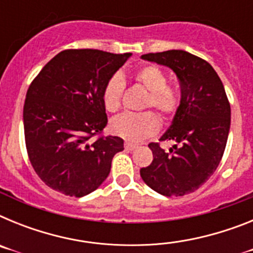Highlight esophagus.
Here are the masks:
<instances>
[{
    "label": "esophagus",
    "mask_w": 253,
    "mask_h": 253,
    "mask_svg": "<svg viewBox=\"0 0 253 253\" xmlns=\"http://www.w3.org/2000/svg\"><path fill=\"white\" fill-rule=\"evenodd\" d=\"M124 147H125V149L129 152H131V151H134V149L138 148V146H135V144H131V143H125Z\"/></svg>",
    "instance_id": "1"
}]
</instances>
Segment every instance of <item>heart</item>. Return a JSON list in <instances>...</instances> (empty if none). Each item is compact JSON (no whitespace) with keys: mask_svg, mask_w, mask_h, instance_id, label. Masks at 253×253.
I'll list each match as a JSON object with an SVG mask.
<instances>
[{"mask_svg":"<svg viewBox=\"0 0 253 253\" xmlns=\"http://www.w3.org/2000/svg\"><path fill=\"white\" fill-rule=\"evenodd\" d=\"M135 81L148 92L146 107H154L163 119H169L177 111L180 97L173 87L167 84V76L157 66H144L134 76ZM124 80L114 75L109 78L102 91V102L107 111L119 110ZM110 129L115 135L129 142H140L160 130V120L151 111L142 114H122L111 120Z\"/></svg>","mask_w":253,"mask_h":253,"instance_id":"1","label":"heart"}]
</instances>
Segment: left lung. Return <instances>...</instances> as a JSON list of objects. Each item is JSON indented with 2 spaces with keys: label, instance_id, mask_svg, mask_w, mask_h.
I'll return each instance as SVG.
<instances>
[{
  "label": "left lung",
  "instance_id": "obj_1",
  "mask_svg": "<svg viewBox=\"0 0 253 253\" xmlns=\"http://www.w3.org/2000/svg\"><path fill=\"white\" fill-rule=\"evenodd\" d=\"M142 59L171 68L181 86V100L169 128L160 140H172L165 152L151 143L153 161L140 177L158 194L194 193L214 173L222 160L231 128V105L224 86L207 60L185 50L143 54Z\"/></svg>",
  "mask_w": 253,
  "mask_h": 253
}]
</instances>
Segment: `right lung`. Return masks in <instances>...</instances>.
<instances>
[{"mask_svg": "<svg viewBox=\"0 0 253 253\" xmlns=\"http://www.w3.org/2000/svg\"><path fill=\"white\" fill-rule=\"evenodd\" d=\"M130 57L96 49L63 50L31 82L24 104L26 149L35 172L50 189L82 198L109 176L124 140L91 138L107 124L105 84Z\"/></svg>", "mask_w": 253, "mask_h": 253, "instance_id": "add662e5", "label": "right lung"}]
</instances>
